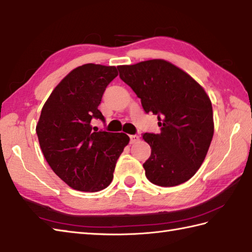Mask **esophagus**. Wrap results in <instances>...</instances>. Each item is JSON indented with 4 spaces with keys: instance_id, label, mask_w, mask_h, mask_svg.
Returning <instances> with one entry per match:
<instances>
[{
    "instance_id": "1",
    "label": "esophagus",
    "mask_w": 252,
    "mask_h": 252,
    "mask_svg": "<svg viewBox=\"0 0 252 252\" xmlns=\"http://www.w3.org/2000/svg\"><path fill=\"white\" fill-rule=\"evenodd\" d=\"M129 138H130V143H136L139 141V136H137V135H131V136H129Z\"/></svg>"
}]
</instances>
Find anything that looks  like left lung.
Returning <instances> with one entry per match:
<instances>
[{
  "instance_id": "left-lung-1",
  "label": "left lung",
  "mask_w": 252,
  "mask_h": 252,
  "mask_svg": "<svg viewBox=\"0 0 252 252\" xmlns=\"http://www.w3.org/2000/svg\"><path fill=\"white\" fill-rule=\"evenodd\" d=\"M121 79L146 113L158 115L160 133H143L151 156L143 163L152 184L173 187L190 179L207 156L214 132L212 103L190 75L165 60L117 66Z\"/></svg>"
}]
</instances>
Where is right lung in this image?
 <instances>
[{"label":"right lung","instance_id":"right-lung-1","mask_svg":"<svg viewBox=\"0 0 252 252\" xmlns=\"http://www.w3.org/2000/svg\"><path fill=\"white\" fill-rule=\"evenodd\" d=\"M119 75L115 66L85 64L66 75L41 111L35 131L53 172L70 188L95 192L113 179L116 162L129 137L124 132L92 131L91 121L103 92Z\"/></svg>","mask_w":252,"mask_h":252}]
</instances>
